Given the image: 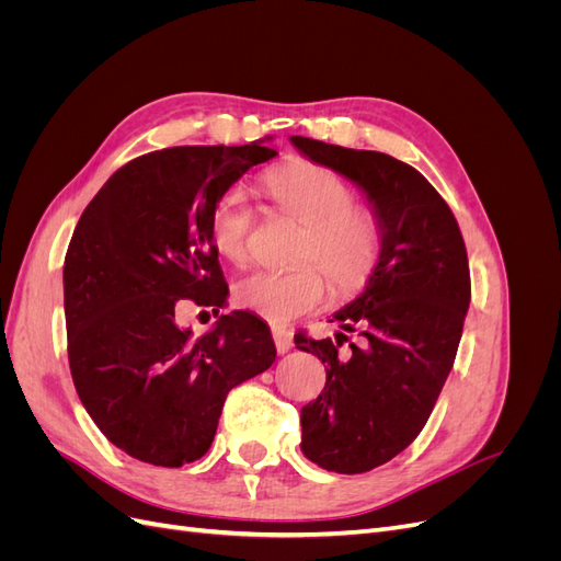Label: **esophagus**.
<instances>
[{"label": "esophagus", "mask_w": 561, "mask_h": 561, "mask_svg": "<svg viewBox=\"0 0 561 561\" xmlns=\"http://www.w3.org/2000/svg\"><path fill=\"white\" fill-rule=\"evenodd\" d=\"M274 342H276L278 353H287L293 348V332L285 328H274Z\"/></svg>", "instance_id": "obj_1"}]
</instances>
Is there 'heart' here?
<instances>
[{
    "mask_svg": "<svg viewBox=\"0 0 561 561\" xmlns=\"http://www.w3.org/2000/svg\"><path fill=\"white\" fill-rule=\"evenodd\" d=\"M264 190L276 206L304 225L293 268L250 271L233 287L239 307L268 322H287L313 311L325 299L328 280L351 295L375 274L381 254L377 215L353 206V190L332 171L309 161H293L271 171ZM252 208L239 186L219 196L213 210L215 248L231 262L248 257ZM310 262L307 263L306 260Z\"/></svg>",
    "mask_w": 561,
    "mask_h": 561,
    "instance_id": "obj_1",
    "label": "heart"
}]
</instances>
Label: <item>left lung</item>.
Segmentation results:
<instances>
[{"label":"left lung","instance_id":"left-lung-1","mask_svg":"<svg viewBox=\"0 0 561 561\" xmlns=\"http://www.w3.org/2000/svg\"><path fill=\"white\" fill-rule=\"evenodd\" d=\"M290 142L358 186L381 225L375 274L334 313L342 332L334 342L295 336L328 371L322 393L301 407L304 456L342 474L367 472L414 443L449 377L470 304L466 243L416 168L301 135ZM346 331L359 342L342 350Z\"/></svg>","mask_w":561,"mask_h":561}]
</instances>
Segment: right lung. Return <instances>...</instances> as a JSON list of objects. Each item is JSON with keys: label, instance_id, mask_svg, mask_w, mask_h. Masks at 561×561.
Instances as JSON below:
<instances>
[{"label": "right lung", "instance_id": "obj_1", "mask_svg": "<svg viewBox=\"0 0 561 561\" xmlns=\"http://www.w3.org/2000/svg\"><path fill=\"white\" fill-rule=\"evenodd\" d=\"M278 151L171 147L133 159L81 213L65 254L67 358L81 404L114 447L180 468L213 445L227 393L276 360L266 322L219 316L206 334L178 325L182 301L227 304L213 210Z\"/></svg>", "mask_w": 561, "mask_h": 561}]
</instances>
